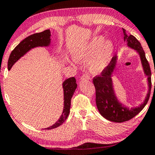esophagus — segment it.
<instances>
[{"instance_id":"1","label":"esophagus","mask_w":155,"mask_h":155,"mask_svg":"<svg viewBox=\"0 0 155 155\" xmlns=\"http://www.w3.org/2000/svg\"><path fill=\"white\" fill-rule=\"evenodd\" d=\"M84 79H90V76L87 74H84L81 77V80H84Z\"/></svg>"}]
</instances>
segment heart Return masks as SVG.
<instances>
[{
    "label": "heart",
    "instance_id": "heart-1",
    "mask_svg": "<svg viewBox=\"0 0 155 155\" xmlns=\"http://www.w3.org/2000/svg\"><path fill=\"white\" fill-rule=\"evenodd\" d=\"M113 52V45L110 41L104 43V38L97 36L86 47L76 51L74 58L76 61L86 62L92 57L93 59L90 63V70L92 73H100L107 66Z\"/></svg>",
    "mask_w": 155,
    "mask_h": 155
}]
</instances>
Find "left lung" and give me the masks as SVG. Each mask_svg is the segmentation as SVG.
Returning <instances> with one entry per match:
<instances>
[{
  "instance_id": "left-lung-1",
  "label": "left lung",
  "mask_w": 155,
  "mask_h": 155,
  "mask_svg": "<svg viewBox=\"0 0 155 155\" xmlns=\"http://www.w3.org/2000/svg\"><path fill=\"white\" fill-rule=\"evenodd\" d=\"M122 31L124 33V38L127 41L128 47L136 49L139 53L143 70L146 75L148 76L149 90L145 101L138 107L131 109L124 107L117 101L112 86L111 76L114 68H115L117 60L116 57L114 56L109 64L102 71L100 75L95 76L92 79V82L95 88V102L97 109L103 117L114 122H123L128 121L140 112L148 102L150 96V88L152 86V73L150 66L148 60L146 58L145 52L141 47V44L133 35H127L124 28H122Z\"/></svg>"
}]
</instances>
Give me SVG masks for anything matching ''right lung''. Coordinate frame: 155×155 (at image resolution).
Instances as JSON below:
<instances>
[{
  "mask_svg": "<svg viewBox=\"0 0 155 155\" xmlns=\"http://www.w3.org/2000/svg\"><path fill=\"white\" fill-rule=\"evenodd\" d=\"M50 31L46 30L41 33H34L29 35L19 43L16 47L10 54L8 60V69L10 70L12 65L17 62L21 57L23 56L27 51H28L32 48L35 47H44L48 46L50 43ZM77 87L76 82V79L74 77L68 78L64 81L63 87L64 90V108L62 115L57 122L46 128V130H51L56 128L62 124L67 119L70 112L71 101L74 95L75 90Z\"/></svg>",
  "mask_w": 155,
  "mask_h": 155,
  "instance_id": "add662e5",
  "label": "right lung"
}]
</instances>
